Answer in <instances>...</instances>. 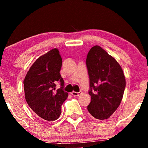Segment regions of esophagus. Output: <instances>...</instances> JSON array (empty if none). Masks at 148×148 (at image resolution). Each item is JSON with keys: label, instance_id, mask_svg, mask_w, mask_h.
I'll return each instance as SVG.
<instances>
[{"label": "esophagus", "instance_id": "1", "mask_svg": "<svg viewBox=\"0 0 148 148\" xmlns=\"http://www.w3.org/2000/svg\"><path fill=\"white\" fill-rule=\"evenodd\" d=\"M82 93V91H79V92H75V91H72V92H71V94L73 95V96H74V97H77V96H79V95H80Z\"/></svg>", "mask_w": 148, "mask_h": 148}]
</instances>
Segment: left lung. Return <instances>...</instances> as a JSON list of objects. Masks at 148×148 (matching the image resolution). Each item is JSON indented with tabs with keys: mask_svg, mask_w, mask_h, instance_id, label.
<instances>
[{
	"mask_svg": "<svg viewBox=\"0 0 148 148\" xmlns=\"http://www.w3.org/2000/svg\"><path fill=\"white\" fill-rule=\"evenodd\" d=\"M91 102L87 110L100 120L106 119L119 107L126 82L121 66L99 46L89 50L86 59Z\"/></svg>",
	"mask_w": 148,
	"mask_h": 148,
	"instance_id": "8db88e82",
	"label": "left lung"
}]
</instances>
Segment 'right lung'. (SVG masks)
<instances>
[{"instance_id":"obj_1","label":"right lung","mask_w":148,"mask_h":148,"mask_svg":"<svg viewBox=\"0 0 148 148\" xmlns=\"http://www.w3.org/2000/svg\"><path fill=\"white\" fill-rule=\"evenodd\" d=\"M62 58L58 49L50 50L36 60L23 81L25 97L37 116L47 121H55L61 114V106L68 97L63 91L64 80L60 74ZM62 87L55 91V82Z\"/></svg>"}]
</instances>
